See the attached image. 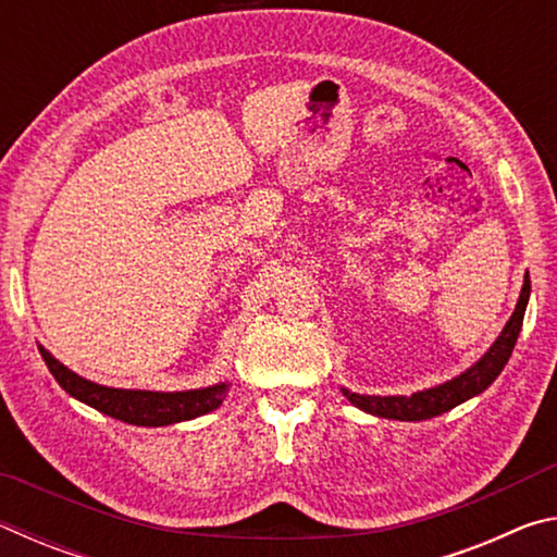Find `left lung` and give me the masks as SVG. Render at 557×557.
<instances>
[{
	"label": "left lung",
	"mask_w": 557,
	"mask_h": 557,
	"mask_svg": "<svg viewBox=\"0 0 557 557\" xmlns=\"http://www.w3.org/2000/svg\"><path fill=\"white\" fill-rule=\"evenodd\" d=\"M528 297H531V280L525 275L521 295H518L516 309L511 319L506 322L504 332L498 334V338L492 346H488V351L479 358L471 369L459 373L457 379L440 383L435 388L418 391L412 395H361V393H351L348 388H342V393L346 395V400H351V405H356L358 410L375 414V418L403 420V422L430 420L451 408H457V405L467 403L469 398H474V395L484 393L488 385L498 379V373L504 371L508 358H511L516 338L521 334Z\"/></svg>",
	"instance_id": "8db88e82"
}]
</instances>
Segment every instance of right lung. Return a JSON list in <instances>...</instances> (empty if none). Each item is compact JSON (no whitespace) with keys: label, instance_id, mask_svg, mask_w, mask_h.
I'll return each mask as SVG.
<instances>
[{"label":"right lung","instance_id":"right-lung-1","mask_svg":"<svg viewBox=\"0 0 557 557\" xmlns=\"http://www.w3.org/2000/svg\"><path fill=\"white\" fill-rule=\"evenodd\" d=\"M39 351L44 356L46 366L61 388L73 395L75 400L90 405V408L100 410L102 414L127 422V425L139 428H164L176 425V422L201 418L206 412H213L225 398L231 383H213L206 388L194 391H129V388H110V385L92 383L83 379L69 366H63L59 358H53L46 348L39 344Z\"/></svg>","mask_w":557,"mask_h":557}]
</instances>
